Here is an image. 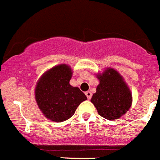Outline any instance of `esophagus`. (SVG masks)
Here are the masks:
<instances>
[{
  "label": "esophagus",
  "mask_w": 160,
  "mask_h": 160,
  "mask_svg": "<svg viewBox=\"0 0 160 160\" xmlns=\"http://www.w3.org/2000/svg\"><path fill=\"white\" fill-rule=\"evenodd\" d=\"M86 97H87L88 100H90L91 97H92V93H91L90 91H87V92H86Z\"/></svg>",
  "instance_id": "obj_1"
}]
</instances>
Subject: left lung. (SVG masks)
<instances>
[{
  "mask_svg": "<svg viewBox=\"0 0 160 160\" xmlns=\"http://www.w3.org/2000/svg\"><path fill=\"white\" fill-rule=\"evenodd\" d=\"M100 83L91 102L100 116L117 120L127 113L133 101L131 91L122 76L113 68H108L96 74Z\"/></svg>",
  "mask_w": 160,
  "mask_h": 160,
  "instance_id": "left-lung-1",
  "label": "left lung"
}]
</instances>
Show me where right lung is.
Segmentation results:
<instances>
[{
  "mask_svg": "<svg viewBox=\"0 0 160 160\" xmlns=\"http://www.w3.org/2000/svg\"><path fill=\"white\" fill-rule=\"evenodd\" d=\"M72 74L71 67L63 63L45 71L37 82L36 102L45 118L51 121H66L87 100L79 88L70 85Z\"/></svg>",
  "mask_w": 160,
  "mask_h": 160,
  "instance_id": "add662e5",
  "label": "right lung"
}]
</instances>
